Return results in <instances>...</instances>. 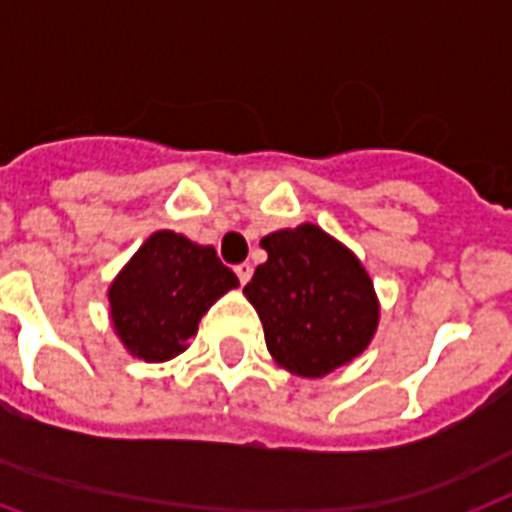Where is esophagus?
I'll use <instances>...</instances> for the list:
<instances>
[{
	"mask_svg": "<svg viewBox=\"0 0 512 512\" xmlns=\"http://www.w3.org/2000/svg\"><path fill=\"white\" fill-rule=\"evenodd\" d=\"M233 271H236V276H239L241 284H247V281L252 279V265H249V263L236 265V268H233Z\"/></svg>",
	"mask_w": 512,
	"mask_h": 512,
	"instance_id": "esophagus-1",
	"label": "esophagus"
}]
</instances>
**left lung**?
Segmentation results:
<instances>
[{
    "mask_svg": "<svg viewBox=\"0 0 512 512\" xmlns=\"http://www.w3.org/2000/svg\"><path fill=\"white\" fill-rule=\"evenodd\" d=\"M260 247L268 260L244 295L263 321L273 361L319 380L361 356L380 324V300L361 260L313 223L268 233Z\"/></svg>",
    "mask_w": 512,
    "mask_h": 512,
    "instance_id": "1",
    "label": "left lung"
}]
</instances>
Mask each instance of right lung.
<instances>
[{
    "label": "right lung",
    "instance_id": "add662e5",
    "mask_svg": "<svg viewBox=\"0 0 512 512\" xmlns=\"http://www.w3.org/2000/svg\"><path fill=\"white\" fill-rule=\"evenodd\" d=\"M236 287L215 249L156 231L108 284V316L127 353L162 364L188 348L201 316Z\"/></svg>",
    "mask_w": 512,
    "mask_h": 512
}]
</instances>
